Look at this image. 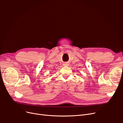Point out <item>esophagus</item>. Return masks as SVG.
<instances>
[{"label": "esophagus", "instance_id": "1", "mask_svg": "<svg viewBox=\"0 0 123 123\" xmlns=\"http://www.w3.org/2000/svg\"><path fill=\"white\" fill-rule=\"evenodd\" d=\"M67 65V64H65V65Z\"/></svg>", "mask_w": 123, "mask_h": 123}]
</instances>
